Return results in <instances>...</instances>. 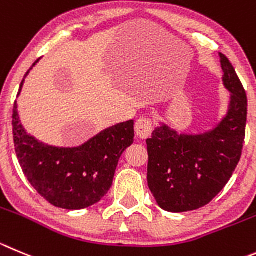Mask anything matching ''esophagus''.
<instances>
[{
	"mask_svg": "<svg viewBox=\"0 0 256 256\" xmlns=\"http://www.w3.org/2000/svg\"><path fill=\"white\" fill-rule=\"evenodd\" d=\"M152 120L150 117H140L135 124V132L139 139H146L152 135Z\"/></svg>",
	"mask_w": 256,
	"mask_h": 256,
	"instance_id": "34e87169",
	"label": "esophagus"
}]
</instances>
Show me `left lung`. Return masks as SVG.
Masks as SVG:
<instances>
[{
  "label": "left lung",
  "instance_id": "8db88e82",
  "mask_svg": "<svg viewBox=\"0 0 256 256\" xmlns=\"http://www.w3.org/2000/svg\"><path fill=\"white\" fill-rule=\"evenodd\" d=\"M222 82L230 92L226 116L212 130L178 134L162 124L146 140L148 186L168 212L206 206L224 190L240 162L248 116L246 93L232 64L220 52Z\"/></svg>",
  "mask_w": 256,
  "mask_h": 256
}]
</instances>
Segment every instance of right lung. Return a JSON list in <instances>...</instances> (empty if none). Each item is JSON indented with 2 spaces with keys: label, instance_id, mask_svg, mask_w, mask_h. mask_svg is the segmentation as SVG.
<instances>
[{
  "label": "right lung",
  "instance_id": "1",
  "mask_svg": "<svg viewBox=\"0 0 256 256\" xmlns=\"http://www.w3.org/2000/svg\"><path fill=\"white\" fill-rule=\"evenodd\" d=\"M12 128L16 155L30 184L52 206L66 210L87 208L101 200L111 188L118 159L134 142V120H128L104 128L80 146L44 144L21 125L16 101Z\"/></svg>",
  "mask_w": 256,
  "mask_h": 256
}]
</instances>
